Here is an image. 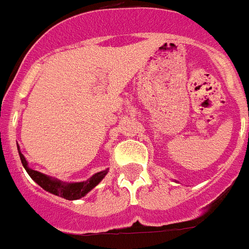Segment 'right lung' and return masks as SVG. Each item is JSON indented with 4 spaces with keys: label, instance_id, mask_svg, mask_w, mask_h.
Returning <instances> with one entry per match:
<instances>
[{
    "label": "right lung",
    "instance_id": "add662e5",
    "mask_svg": "<svg viewBox=\"0 0 249 249\" xmlns=\"http://www.w3.org/2000/svg\"><path fill=\"white\" fill-rule=\"evenodd\" d=\"M18 155H20L21 162H22L23 167H25V170H26L27 174L31 176V179H33L34 181L37 182L42 189H45L49 193L64 197V199H68V200H75V199H80L82 196H84V195H86L88 191L92 190L95 185H98L99 181H101L108 173V170H104V171H101V173L94 174V175H93L90 179L87 180V181L67 184V182H61L56 179H52L50 176H46L44 175V174L39 173V171H35V170L30 169V167L27 166V161L25 160V157L21 154L20 150H18Z\"/></svg>",
    "mask_w": 249,
    "mask_h": 249
}]
</instances>
